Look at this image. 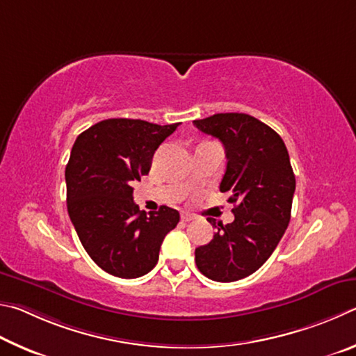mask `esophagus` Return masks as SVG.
Returning a JSON list of instances; mask_svg holds the SVG:
<instances>
[{"label":"esophagus","instance_id":"34e87169","mask_svg":"<svg viewBox=\"0 0 356 356\" xmlns=\"http://www.w3.org/2000/svg\"><path fill=\"white\" fill-rule=\"evenodd\" d=\"M194 219H195V216L191 214V213H183L181 214V220L183 222H191V220H194Z\"/></svg>","mask_w":356,"mask_h":356}]
</instances>
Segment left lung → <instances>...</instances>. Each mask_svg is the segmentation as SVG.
<instances>
[{
  "mask_svg": "<svg viewBox=\"0 0 356 356\" xmlns=\"http://www.w3.org/2000/svg\"><path fill=\"white\" fill-rule=\"evenodd\" d=\"M225 147L227 170L220 192H229L234 220L217 228L213 241L195 248V263L214 282H238L257 272L275 250L291 220L296 177L284 142L248 114L227 112L194 120Z\"/></svg>",
  "mask_w": 356,
  "mask_h": 356,
  "instance_id": "1",
  "label": "left lung"
}]
</instances>
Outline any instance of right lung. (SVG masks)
I'll return each mask as SVG.
<instances>
[{
	"mask_svg": "<svg viewBox=\"0 0 356 356\" xmlns=\"http://www.w3.org/2000/svg\"><path fill=\"white\" fill-rule=\"evenodd\" d=\"M178 128L134 118H108L76 137L65 167L67 209L87 254L118 278L148 273L179 213L168 207L147 216L133 184L152 167L158 147Z\"/></svg>",
	"mask_w": 356,
	"mask_h": 356,
	"instance_id": "obj_1",
	"label": "right lung"
}]
</instances>
